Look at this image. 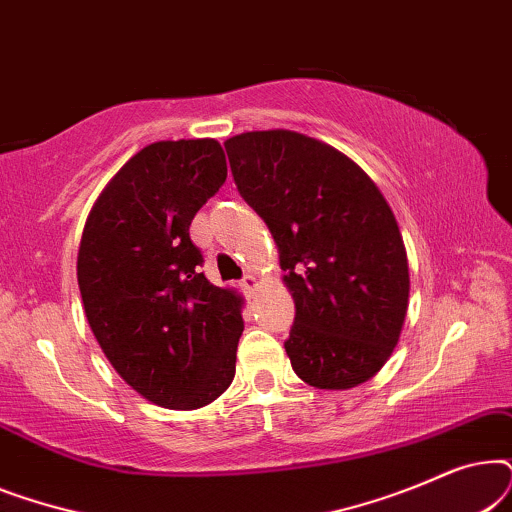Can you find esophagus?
Wrapping results in <instances>:
<instances>
[{
    "label": "esophagus",
    "instance_id": "obj_1",
    "mask_svg": "<svg viewBox=\"0 0 512 512\" xmlns=\"http://www.w3.org/2000/svg\"><path fill=\"white\" fill-rule=\"evenodd\" d=\"M256 289H258V279H256L254 275H244V279H242V291L247 293V296H254Z\"/></svg>",
    "mask_w": 512,
    "mask_h": 512
}]
</instances>
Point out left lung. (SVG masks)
I'll return each mask as SVG.
<instances>
[{"instance_id":"1","label":"left lung","mask_w":512,"mask_h":512,"mask_svg":"<svg viewBox=\"0 0 512 512\" xmlns=\"http://www.w3.org/2000/svg\"><path fill=\"white\" fill-rule=\"evenodd\" d=\"M235 186L268 223L296 319L284 342L300 380L352 389L389 361L408 314L396 216L354 160L293 130L226 139Z\"/></svg>"}]
</instances>
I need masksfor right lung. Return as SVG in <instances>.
Returning <instances> with one entry per match:
<instances>
[{"mask_svg":"<svg viewBox=\"0 0 512 512\" xmlns=\"http://www.w3.org/2000/svg\"><path fill=\"white\" fill-rule=\"evenodd\" d=\"M228 177L216 139L156 142L114 174L90 209L76 277L116 373L170 410L212 403L235 377L242 296L200 272L188 228Z\"/></svg>","mask_w":512,"mask_h":512,"instance_id":"right-lung-1","label":"right lung"}]
</instances>
